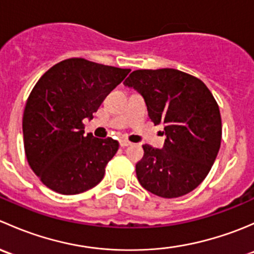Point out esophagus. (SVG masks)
<instances>
[{
  "instance_id": "esophagus-1",
  "label": "esophagus",
  "mask_w": 254,
  "mask_h": 254,
  "mask_svg": "<svg viewBox=\"0 0 254 254\" xmlns=\"http://www.w3.org/2000/svg\"><path fill=\"white\" fill-rule=\"evenodd\" d=\"M131 145L132 143L130 141H127V140H125V139L120 140V146H122V147H127V146H131Z\"/></svg>"
}]
</instances>
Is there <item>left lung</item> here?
Segmentation results:
<instances>
[{
	"label": "left lung",
	"mask_w": 254,
	"mask_h": 254,
	"mask_svg": "<svg viewBox=\"0 0 254 254\" xmlns=\"http://www.w3.org/2000/svg\"><path fill=\"white\" fill-rule=\"evenodd\" d=\"M139 92L153 124H163L162 148L143 145L140 184L161 198L194 190L211 170L221 143V115L203 81L175 68L136 70L124 81Z\"/></svg>",
	"instance_id": "obj_1"
}]
</instances>
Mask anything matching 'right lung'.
<instances>
[{"label": "right lung", "instance_id": "right-lung-1", "mask_svg": "<svg viewBox=\"0 0 254 254\" xmlns=\"http://www.w3.org/2000/svg\"><path fill=\"white\" fill-rule=\"evenodd\" d=\"M130 71L73 58L37 82L23 114V139L30 168L51 190L72 195L103 179L119 142L84 135L82 120L93 118Z\"/></svg>", "mask_w": 254, "mask_h": 254}]
</instances>
